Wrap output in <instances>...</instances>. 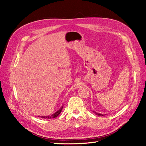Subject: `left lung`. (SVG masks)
<instances>
[{
	"label": "left lung",
	"instance_id": "8db88e82",
	"mask_svg": "<svg viewBox=\"0 0 146 146\" xmlns=\"http://www.w3.org/2000/svg\"><path fill=\"white\" fill-rule=\"evenodd\" d=\"M93 112H94V113L97 114V115H98V116H104V115H105V114H100V113H96V112H95V111H93Z\"/></svg>",
	"mask_w": 146,
	"mask_h": 146
}]
</instances>
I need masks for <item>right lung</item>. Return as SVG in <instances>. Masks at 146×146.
<instances>
[{
    "label": "right lung",
    "mask_w": 146,
    "mask_h": 146,
    "mask_svg": "<svg viewBox=\"0 0 146 146\" xmlns=\"http://www.w3.org/2000/svg\"><path fill=\"white\" fill-rule=\"evenodd\" d=\"M63 106H62V107H61V108L59 110H58V111H57L56 113H55L54 114H52L51 116H41V118H47V119H51V118H55V117H57L58 116L59 114L61 113V111H62V109H63ZM39 117V116H38Z\"/></svg>",
    "instance_id": "1"
}]
</instances>
